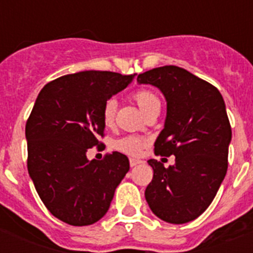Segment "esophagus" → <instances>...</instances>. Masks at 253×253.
<instances>
[{
	"label": "esophagus",
	"mask_w": 253,
	"mask_h": 253,
	"mask_svg": "<svg viewBox=\"0 0 253 253\" xmlns=\"http://www.w3.org/2000/svg\"><path fill=\"white\" fill-rule=\"evenodd\" d=\"M129 163H130V167H135V166H138V165H140V163H143L142 161H139V160H135V158H130V160H129Z\"/></svg>",
	"instance_id": "obj_1"
}]
</instances>
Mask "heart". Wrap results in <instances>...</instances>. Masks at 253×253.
<instances>
[{"instance_id":"heart-1","label":"heart","mask_w":253,"mask_h":253,"mask_svg":"<svg viewBox=\"0 0 253 253\" xmlns=\"http://www.w3.org/2000/svg\"><path fill=\"white\" fill-rule=\"evenodd\" d=\"M133 99L135 100V102L138 104L139 109L142 110V113L146 115L149 111L156 110V109H160L161 102L160 99L157 97V95L152 91L146 90V88H142V90H138L133 93ZM116 101L114 99L107 100L105 102L104 107H102V123H104L105 126H111L115 122V114H116ZM144 146H147V139L140 137H134V135H129V137L120 138V139H116L114 142V147H115L118 151L124 152L126 154H130V156H137L139 154V152L142 151V148Z\"/></svg>"}]
</instances>
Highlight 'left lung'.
<instances>
[{
	"mask_svg": "<svg viewBox=\"0 0 253 253\" xmlns=\"http://www.w3.org/2000/svg\"><path fill=\"white\" fill-rule=\"evenodd\" d=\"M137 81L156 86L165 96L167 115L154 153L176 157L167 169L148 161L153 178L146 200L165 222H191L211 204L227 173L232 129L224 100L213 84L176 66L140 73Z\"/></svg>",
	"mask_w": 253,
	"mask_h": 253,
	"instance_id": "1",
	"label": "left lung"
}]
</instances>
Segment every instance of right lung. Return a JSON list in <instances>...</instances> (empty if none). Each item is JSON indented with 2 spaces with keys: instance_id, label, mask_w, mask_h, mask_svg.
I'll return each mask as SVG.
<instances>
[{
  "instance_id": "1",
  "label": "right lung",
  "mask_w": 253,
  "mask_h": 253,
  "mask_svg": "<svg viewBox=\"0 0 253 253\" xmlns=\"http://www.w3.org/2000/svg\"><path fill=\"white\" fill-rule=\"evenodd\" d=\"M134 76L84 71L49 82L38 95L25 126L28 171L46 209L67 224L100 220L129 171L125 154L88 161L86 152L101 144L105 102Z\"/></svg>"
}]
</instances>
